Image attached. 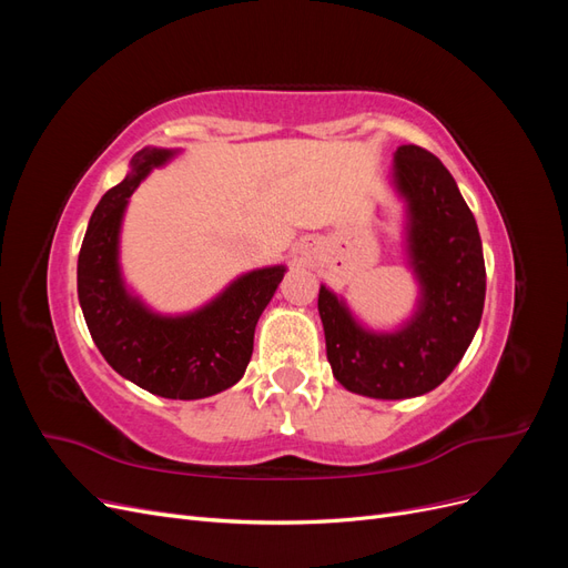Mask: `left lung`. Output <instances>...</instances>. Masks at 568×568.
Returning <instances> with one entry per match:
<instances>
[{
	"label": "left lung",
	"mask_w": 568,
	"mask_h": 568,
	"mask_svg": "<svg viewBox=\"0 0 568 568\" xmlns=\"http://www.w3.org/2000/svg\"><path fill=\"white\" fill-rule=\"evenodd\" d=\"M393 186L405 201V251L419 284L417 311L395 332H374L332 288L317 311L336 382L379 400L415 398L448 379L480 324L486 301L484 246L457 182L434 153L403 144Z\"/></svg>",
	"instance_id": "left-lung-1"
}]
</instances>
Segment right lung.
<instances>
[{
	"instance_id": "right-lung-1",
	"label": "right lung",
	"mask_w": 568,
	"mask_h": 568,
	"mask_svg": "<svg viewBox=\"0 0 568 568\" xmlns=\"http://www.w3.org/2000/svg\"><path fill=\"white\" fill-rule=\"evenodd\" d=\"M178 149L146 146L128 178L101 196L78 255V298L106 363L128 382L173 400H199L242 379L255 324L284 280V265L251 270L184 315H161L128 288L120 272V227L128 201Z\"/></svg>"
}]
</instances>
